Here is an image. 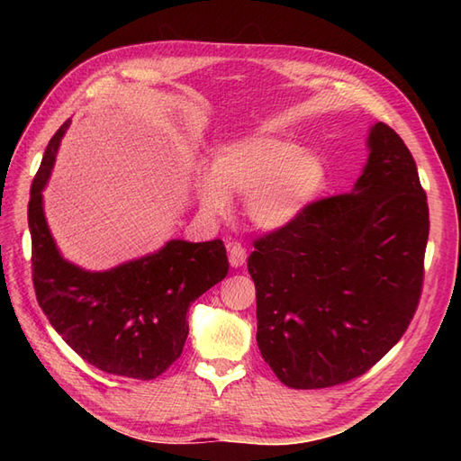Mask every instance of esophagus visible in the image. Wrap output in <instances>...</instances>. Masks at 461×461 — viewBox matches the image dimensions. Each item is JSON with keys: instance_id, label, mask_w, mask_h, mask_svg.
<instances>
[{"instance_id": "1", "label": "esophagus", "mask_w": 461, "mask_h": 461, "mask_svg": "<svg viewBox=\"0 0 461 461\" xmlns=\"http://www.w3.org/2000/svg\"><path fill=\"white\" fill-rule=\"evenodd\" d=\"M248 259V251L241 243H231L230 246V266L231 267H241Z\"/></svg>"}]
</instances>
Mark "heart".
<instances>
[{"mask_svg":"<svg viewBox=\"0 0 461 461\" xmlns=\"http://www.w3.org/2000/svg\"><path fill=\"white\" fill-rule=\"evenodd\" d=\"M330 185L327 162L301 144L276 134H256L225 144L212 170L195 174V195L210 215L231 210V195L246 198L253 228L277 233L295 228L325 200Z\"/></svg>","mask_w":461,"mask_h":461,"instance_id":"b5f03b06","label":"heart"}]
</instances>
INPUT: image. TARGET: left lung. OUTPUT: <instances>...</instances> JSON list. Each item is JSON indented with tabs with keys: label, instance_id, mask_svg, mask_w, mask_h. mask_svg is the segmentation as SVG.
Here are the masks:
<instances>
[{
	"label": "left lung",
	"instance_id": "obj_1",
	"mask_svg": "<svg viewBox=\"0 0 461 461\" xmlns=\"http://www.w3.org/2000/svg\"><path fill=\"white\" fill-rule=\"evenodd\" d=\"M350 194L256 241L258 347L291 388H329L375 366L404 335L424 279L426 194L404 140L376 122Z\"/></svg>",
	"mask_w": 461,
	"mask_h": 461
}]
</instances>
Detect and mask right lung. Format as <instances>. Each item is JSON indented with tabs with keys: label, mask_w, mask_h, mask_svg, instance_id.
Here are the masks:
<instances>
[{
	"label": "right lung",
	"mask_w": 461,
	"mask_h": 461,
	"mask_svg": "<svg viewBox=\"0 0 461 461\" xmlns=\"http://www.w3.org/2000/svg\"><path fill=\"white\" fill-rule=\"evenodd\" d=\"M71 121L49 140L32 184L33 285L39 307L77 355L109 375L152 380L182 355L188 309L228 276L221 240H170L139 259L106 271L67 261L49 230L43 190Z\"/></svg>",
	"instance_id": "obj_1"
}]
</instances>
